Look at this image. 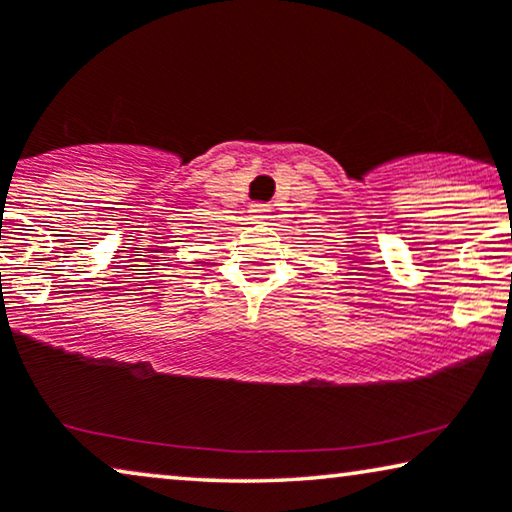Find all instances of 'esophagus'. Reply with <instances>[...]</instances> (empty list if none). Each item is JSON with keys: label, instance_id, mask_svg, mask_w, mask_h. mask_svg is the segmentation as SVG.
<instances>
[{"label": "esophagus", "instance_id": "obj_1", "mask_svg": "<svg viewBox=\"0 0 512 512\" xmlns=\"http://www.w3.org/2000/svg\"><path fill=\"white\" fill-rule=\"evenodd\" d=\"M268 205H261V202H256V205H251V209H249V214L254 216L256 221H261V219H265V216H268Z\"/></svg>", "mask_w": 512, "mask_h": 512}]
</instances>
